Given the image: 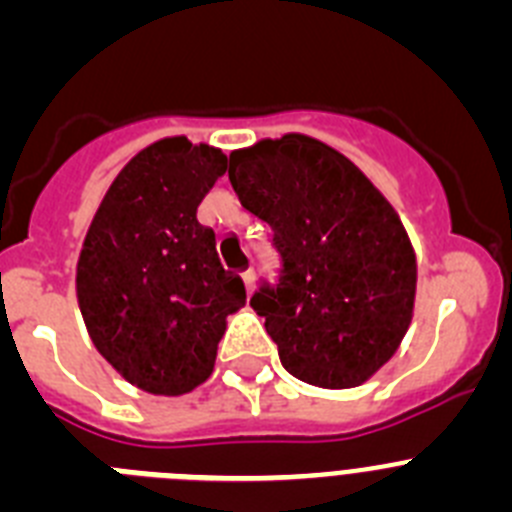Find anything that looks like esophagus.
Returning <instances> with one entry per match:
<instances>
[{
  "mask_svg": "<svg viewBox=\"0 0 512 512\" xmlns=\"http://www.w3.org/2000/svg\"><path fill=\"white\" fill-rule=\"evenodd\" d=\"M243 284H246L248 295H253V289H256V271L253 269L243 271Z\"/></svg>",
  "mask_w": 512,
  "mask_h": 512,
  "instance_id": "34e87169",
  "label": "esophagus"
}]
</instances>
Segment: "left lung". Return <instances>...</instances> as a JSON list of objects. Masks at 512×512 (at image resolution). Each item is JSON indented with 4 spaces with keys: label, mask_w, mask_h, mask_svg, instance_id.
Returning <instances> with one entry per match:
<instances>
[{
    "label": "left lung",
    "mask_w": 512,
    "mask_h": 512,
    "mask_svg": "<svg viewBox=\"0 0 512 512\" xmlns=\"http://www.w3.org/2000/svg\"><path fill=\"white\" fill-rule=\"evenodd\" d=\"M225 169L282 253L277 289L251 297L282 366L325 390L364 384L413 320L418 264L395 207L343 153L300 133L233 151Z\"/></svg>",
    "instance_id": "left-lung-1"
}]
</instances>
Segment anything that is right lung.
<instances>
[{"instance_id": "right-lung-1", "label": "right lung", "mask_w": 512, "mask_h": 512, "mask_svg": "<svg viewBox=\"0 0 512 512\" xmlns=\"http://www.w3.org/2000/svg\"><path fill=\"white\" fill-rule=\"evenodd\" d=\"M220 148L156 140L122 166L99 202L76 264L89 338L120 377L179 397L215 369L228 315L246 287L220 264L197 207L225 174Z\"/></svg>"}]
</instances>
